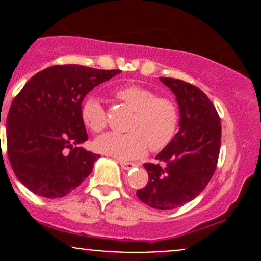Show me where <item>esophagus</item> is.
Instances as JSON below:
<instances>
[{
    "label": "esophagus",
    "instance_id": "1",
    "mask_svg": "<svg viewBox=\"0 0 261 261\" xmlns=\"http://www.w3.org/2000/svg\"><path fill=\"white\" fill-rule=\"evenodd\" d=\"M118 163L120 164L121 168H122V169H125V170H127V169H130V168H133V167H135V164H134V163H131V162L118 161Z\"/></svg>",
    "mask_w": 261,
    "mask_h": 261
}]
</instances>
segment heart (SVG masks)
<instances>
[{"instance_id":"obj_1","label":"heart","mask_w":261,"mask_h":261,"mask_svg":"<svg viewBox=\"0 0 261 261\" xmlns=\"http://www.w3.org/2000/svg\"><path fill=\"white\" fill-rule=\"evenodd\" d=\"M118 99L134 110L128 119V133H108L94 141L98 152L119 160H134L146 153L168 147L176 136L180 115L176 103L167 97H158L152 89L137 85L122 86L115 92ZM82 120L93 133L108 126V113L97 97H88L82 106Z\"/></svg>"}]
</instances>
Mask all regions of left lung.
Wrapping results in <instances>:
<instances>
[{"label":"left lung","instance_id":"8db88e82","mask_svg":"<svg viewBox=\"0 0 261 261\" xmlns=\"http://www.w3.org/2000/svg\"><path fill=\"white\" fill-rule=\"evenodd\" d=\"M176 95L180 128L168 147L145 163L148 182L136 191L146 205L172 210L194 200L216 170L221 148V119L201 89L181 80L160 77Z\"/></svg>","mask_w":261,"mask_h":261}]
</instances>
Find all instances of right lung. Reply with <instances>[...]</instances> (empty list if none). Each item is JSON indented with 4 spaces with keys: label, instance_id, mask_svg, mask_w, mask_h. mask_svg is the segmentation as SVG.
I'll return each instance as SVG.
<instances>
[{
    "label": "right lung",
    "instance_id": "right-lung-1",
    "mask_svg": "<svg viewBox=\"0 0 261 261\" xmlns=\"http://www.w3.org/2000/svg\"><path fill=\"white\" fill-rule=\"evenodd\" d=\"M120 70L55 65L25 83L7 115V154L18 180L39 196L67 195L99 158L79 147L88 140L82 101Z\"/></svg>",
    "mask_w": 261,
    "mask_h": 261
}]
</instances>
